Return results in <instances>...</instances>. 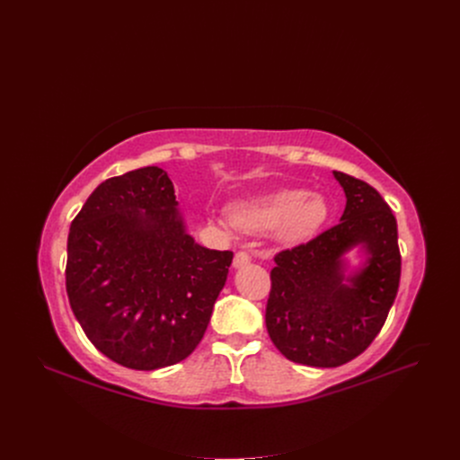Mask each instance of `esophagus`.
Segmentation results:
<instances>
[{
  "mask_svg": "<svg viewBox=\"0 0 460 460\" xmlns=\"http://www.w3.org/2000/svg\"><path fill=\"white\" fill-rule=\"evenodd\" d=\"M250 261H252V257H250L248 252H238V253L234 255V259H233V267H234V269L246 267V264H250Z\"/></svg>",
  "mask_w": 460,
  "mask_h": 460,
  "instance_id": "34e87169",
  "label": "esophagus"
}]
</instances>
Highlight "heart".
I'll list each match as a JSON object with an SVG mask.
<instances>
[{
  "label": "heart",
  "mask_w": 460,
  "mask_h": 460,
  "mask_svg": "<svg viewBox=\"0 0 460 460\" xmlns=\"http://www.w3.org/2000/svg\"><path fill=\"white\" fill-rule=\"evenodd\" d=\"M234 226L248 231L278 227L279 238L295 243L315 233L326 220L328 207L307 190L287 188L250 201H238L229 210Z\"/></svg>",
  "instance_id": "1"
}]
</instances>
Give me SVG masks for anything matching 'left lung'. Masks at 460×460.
<instances>
[{
    "label": "left lung",
    "mask_w": 460,
    "mask_h": 460,
    "mask_svg": "<svg viewBox=\"0 0 460 460\" xmlns=\"http://www.w3.org/2000/svg\"><path fill=\"white\" fill-rule=\"evenodd\" d=\"M347 196L341 222L305 244L276 253L267 330L295 364L340 367L364 352L382 330L401 279L397 222L367 182L333 172ZM361 243L365 269L347 284L342 255Z\"/></svg>",
    "instance_id": "8db88e82"
}]
</instances>
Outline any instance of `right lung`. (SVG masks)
Listing matches in <instances>:
<instances>
[{
  "label": "right lung",
  "mask_w": 460,
  "mask_h": 460,
  "mask_svg": "<svg viewBox=\"0 0 460 460\" xmlns=\"http://www.w3.org/2000/svg\"><path fill=\"white\" fill-rule=\"evenodd\" d=\"M231 261L186 233L172 179L149 165L96 186L72 220L66 295L104 356L155 371L196 350Z\"/></svg>",
  "instance_id": "obj_1"
}]
</instances>
